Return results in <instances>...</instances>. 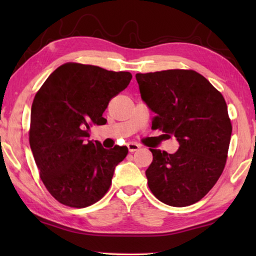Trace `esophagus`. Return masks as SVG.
Instances as JSON below:
<instances>
[{
    "instance_id": "34e87169",
    "label": "esophagus",
    "mask_w": 256,
    "mask_h": 256,
    "mask_svg": "<svg viewBox=\"0 0 256 256\" xmlns=\"http://www.w3.org/2000/svg\"><path fill=\"white\" fill-rule=\"evenodd\" d=\"M128 149L130 152H134V151H138L140 149V146L136 144H133V142H130V144H128Z\"/></svg>"
}]
</instances>
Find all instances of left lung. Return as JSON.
<instances>
[{
	"label": "left lung",
	"mask_w": 256,
	"mask_h": 256,
	"mask_svg": "<svg viewBox=\"0 0 256 256\" xmlns=\"http://www.w3.org/2000/svg\"><path fill=\"white\" fill-rule=\"evenodd\" d=\"M136 78L142 99L156 112L152 128L180 142L175 154L150 149L149 188L164 204L196 203L214 188L226 164L232 126L224 98L193 70L136 73Z\"/></svg>",
	"instance_id": "1"
}]
</instances>
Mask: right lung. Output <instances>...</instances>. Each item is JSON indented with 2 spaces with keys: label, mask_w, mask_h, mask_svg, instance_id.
Returning <instances> with one entry per match:
<instances>
[{
  "label": "right lung",
  "mask_w": 256,
  "mask_h": 256,
  "mask_svg": "<svg viewBox=\"0 0 256 256\" xmlns=\"http://www.w3.org/2000/svg\"><path fill=\"white\" fill-rule=\"evenodd\" d=\"M132 79L130 72L68 62L38 90L32 106L29 144L40 176L55 200L71 208L98 202L110 190L126 146L104 149L88 130L102 125L110 99Z\"/></svg>",
  "instance_id": "right-lung-1"
}]
</instances>
